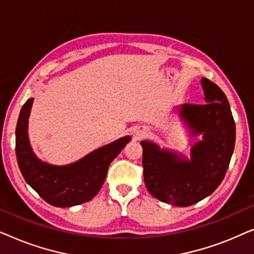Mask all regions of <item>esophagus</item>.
Here are the masks:
<instances>
[{
	"label": "esophagus",
	"mask_w": 254,
	"mask_h": 254,
	"mask_svg": "<svg viewBox=\"0 0 254 254\" xmlns=\"http://www.w3.org/2000/svg\"><path fill=\"white\" fill-rule=\"evenodd\" d=\"M145 134H147V131L145 130H136V133H135V137H136L137 140H140V138L143 137Z\"/></svg>",
	"instance_id": "34e87169"
}]
</instances>
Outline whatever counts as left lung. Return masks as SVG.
<instances>
[{"label": "left lung", "mask_w": 254, "mask_h": 254, "mask_svg": "<svg viewBox=\"0 0 254 254\" xmlns=\"http://www.w3.org/2000/svg\"><path fill=\"white\" fill-rule=\"evenodd\" d=\"M204 103L177 107L192 135L202 141L190 149V159L154 142L142 141L145 187L162 202L187 207L210 195L223 180L236 141V126L227 96L208 78L201 79Z\"/></svg>", "instance_id": "1"}]
</instances>
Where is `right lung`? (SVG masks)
<instances>
[{
	"label": "right lung",
	"instance_id": "1",
	"mask_svg": "<svg viewBox=\"0 0 254 254\" xmlns=\"http://www.w3.org/2000/svg\"><path fill=\"white\" fill-rule=\"evenodd\" d=\"M32 103L33 98H30L24 104L16 126V157L25 182L55 207L77 206L91 200L102 189L111 162L130 141V136L104 145L72 164H47L34 155L27 136Z\"/></svg>",
	"mask_w": 254,
	"mask_h": 254
}]
</instances>
